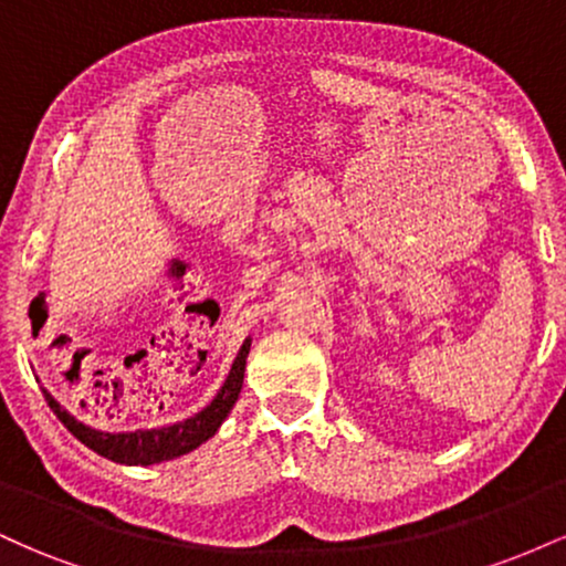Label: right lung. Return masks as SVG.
<instances>
[{
    "label": "right lung",
    "instance_id": "add662e5",
    "mask_svg": "<svg viewBox=\"0 0 566 566\" xmlns=\"http://www.w3.org/2000/svg\"><path fill=\"white\" fill-rule=\"evenodd\" d=\"M247 354H250V337H247L242 348H239L229 378H226L223 388H220L218 396L210 401V405L201 409V412L193 415V418L184 420V423L151 428V431H133V433L95 431V428L84 426L80 420L71 418L66 409H61V405H57L50 394H44V399H48L50 409L57 415V420H61V423L66 426L84 447H90V450L101 454V458H108L114 460V463H125V465L161 463V460H172V458H180V454L197 450V447L205 444L207 439L216 437L220 423L229 418L231 407L237 405L239 391H242Z\"/></svg>",
    "mask_w": 566,
    "mask_h": 566
}]
</instances>
